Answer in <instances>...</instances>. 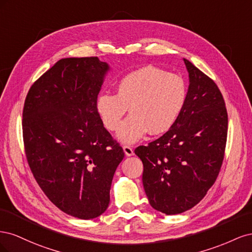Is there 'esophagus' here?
Segmentation results:
<instances>
[{"label":"esophagus","instance_id":"34e87169","mask_svg":"<svg viewBox=\"0 0 252 252\" xmlns=\"http://www.w3.org/2000/svg\"><path fill=\"white\" fill-rule=\"evenodd\" d=\"M123 149H124V152H125V155L127 156V157H131V156H133V149L130 147V146H127V145H125V146L123 147Z\"/></svg>","mask_w":252,"mask_h":252}]
</instances>
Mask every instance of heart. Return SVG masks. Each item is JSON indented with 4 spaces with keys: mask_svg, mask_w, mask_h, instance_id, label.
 Wrapping results in <instances>:
<instances>
[{
    "mask_svg": "<svg viewBox=\"0 0 252 252\" xmlns=\"http://www.w3.org/2000/svg\"><path fill=\"white\" fill-rule=\"evenodd\" d=\"M187 90L180 75L146 66L122 78L117 93L97 96L95 108L104 126L116 131L129 108V116L117 133L119 141L133 144L148 131L159 134L177 121L185 104Z\"/></svg>",
    "mask_w": 252,
    "mask_h": 252,
    "instance_id": "1",
    "label": "heart"
}]
</instances>
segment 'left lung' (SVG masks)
Here are the masks:
<instances>
[{"label": "left lung", "instance_id": "1", "mask_svg": "<svg viewBox=\"0 0 252 252\" xmlns=\"http://www.w3.org/2000/svg\"><path fill=\"white\" fill-rule=\"evenodd\" d=\"M186 101L161 138L139 146L143 186L152 208L179 215L199 203L215 184L224 159L228 116L217 84L184 59Z\"/></svg>", "mask_w": 252, "mask_h": 252}]
</instances>
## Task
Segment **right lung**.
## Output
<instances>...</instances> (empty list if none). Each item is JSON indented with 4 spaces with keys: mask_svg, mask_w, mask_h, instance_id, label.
Segmentation results:
<instances>
[{
    "mask_svg": "<svg viewBox=\"0 0 252 252\" xmlns=\"http://www.w3.org/2000/svg\"><path fill=\"white\" fill-rule=\"evenodd\" d=\"M108 70L97 57L60 60L32 84L23 108V140L35 181L59 209L82 220L107 209L124 158L95 108Z\"/></svg>",
    "mask_w": 252,
    "mask_h": 252,
    "instance_id": "1",
    "label": "right lung"
}]
</instances>
